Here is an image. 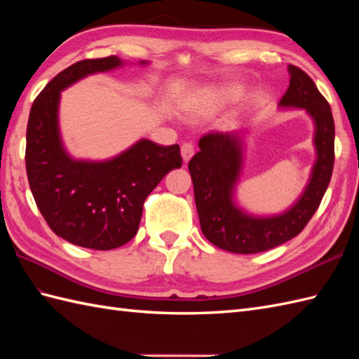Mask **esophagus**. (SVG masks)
Returning <instances> with one entry per match:
<instances>
[{"mask_svg":"<svg viewBox=\"0 0 359 359\" xmlns=\"http://www.w3.org/2000/svg\"><path fill=\"white\" fill-rule=\"evenodd\" d=\"M194 154V144L191 142H184L182 143V157H184L185 162H188L189 158Z\"/></svg>","mask_w":359,"mask_h":359,"instance_id":"esophagus-1","label":"esophagus"}]
</instances>
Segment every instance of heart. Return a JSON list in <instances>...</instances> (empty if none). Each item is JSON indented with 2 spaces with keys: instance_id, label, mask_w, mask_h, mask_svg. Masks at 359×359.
<instances>
[{
  "instance_id": "heart-1",
  "label": "heart",
  "mask_w": 359,
  "mask_h": 359,
  "mask_svg": "<svg viewBox=\"0 0 359 359\" xmlns=\"http://www.w3.org/2000/svg\"><path fill=\"white\" fill-rule=\"evenodd\" d=\"M225 94L231 97V95H234V90H228V93H225Z\"/></svg>"
}]
</instances>
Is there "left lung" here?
Returning <instances> with one entry per match:
<instances>
[{
    "instance_id": "1",
    "label": "left lung",
    "mask_w": 359,
    "mask_h": 359,
    "mask_svg": "<svg viewBox=\"0 0 359 359\" xmlns=\"http://www.w3.org/2000/svg\"><path fill=\"white\" fill-rule=\"evenodd\" d=\"M290 85L280 106L307 109L315 120L318 160L302 197L280 216L251 217L233 203L242 154L238 134L210 133L189 160L201 228L212 245L239 255H253L280 245L299 234L313 217L330 184L334 163V121L329 102L301 67L290 65Z\"/></svg>"
}]
</instances>
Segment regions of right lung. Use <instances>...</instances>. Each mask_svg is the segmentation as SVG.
Listing matches in <instances>:
<instances>
[{
  "mask_svg": "<svg viewBox=\"0 0 359 359\" xmlns=\"http://www.w3.org/2000/svg\"><path fill=\"white\" fill-rule=\"evenodd\" d=\"M121 65L116 55L88 58L53 77L34 100L26 131V172L50 230L74 245L112 250L139 230L143 203L158 182L182 166L179 144L140 140L108 162H77L58 134L60 90L89 74Z\"/></svg>",
  "mask_w": 359,
  "mask_h": 359,
  "instance_id": "obj_1",
  "label": "right lung"
}]
</instances>
